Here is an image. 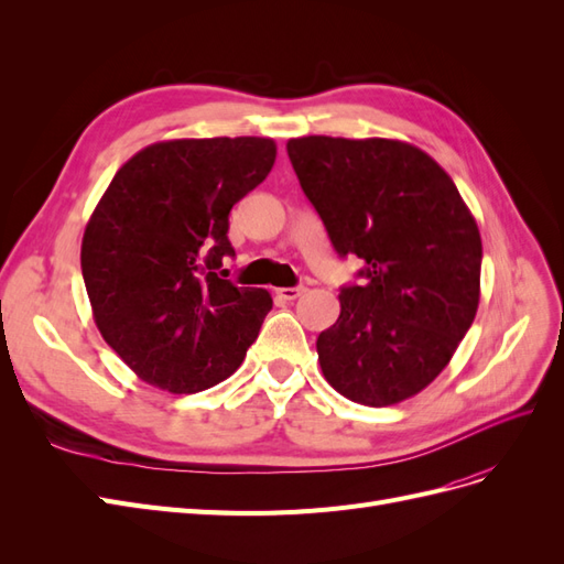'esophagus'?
<instances>
[{"instance_id": "obj_1", "label": "esophagus", "mask_w": 564, "mask_h": 564, "mask_svg": "<svg viewBox=\"0 0 564 564\" xmlns=\"http://www.w3.org/2000/svg\"><path fill=\"white\" fill-rule=\"evenodd\" d=\"M303 294H305V286H282V289H275V296L282 299V301H296Z\"/></svg>"}]
</instances>
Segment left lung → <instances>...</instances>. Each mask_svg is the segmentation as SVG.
I'll return each mask as SVG.
<instances>
[{"instance_id": "obj_1", "label": "left lung", "mask_w": 564, "mask_h": 564, "mask_svg": "<svg viewBox=\"0 0 564 564\" xmlns=\"http://www.w3.org/2000/svg\"><path fill=\"white\" fill-rule=\"evenodd\" d=\"M305 197L338 256L367 263L317 336L324 379L367 406L414 398L437 379L480 303L482 240L454 181L392 139H289Z\"/></svg>"}]
</instances>
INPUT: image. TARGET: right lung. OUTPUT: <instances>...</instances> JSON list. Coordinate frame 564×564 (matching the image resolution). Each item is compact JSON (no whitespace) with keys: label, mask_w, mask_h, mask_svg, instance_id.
Here are the masks:
<instances>
[{"label":"right lung","mask_w":564,"mask_h":564,"mask_svg":"<svg viewBox=\"0 0 564 564\" xmlns=\"http://www.w3.org/2000/svg\"><path fill=\"white\" fill-rule=\"evenodd\" d=\"M275 155L259 135L160 141L124 162L96 204L84 284L100 336L141 381L191 395L242 365L272 299L224 280L228 214Z\"/></svg>","instance_id":"obj_1"}]
</instances>
